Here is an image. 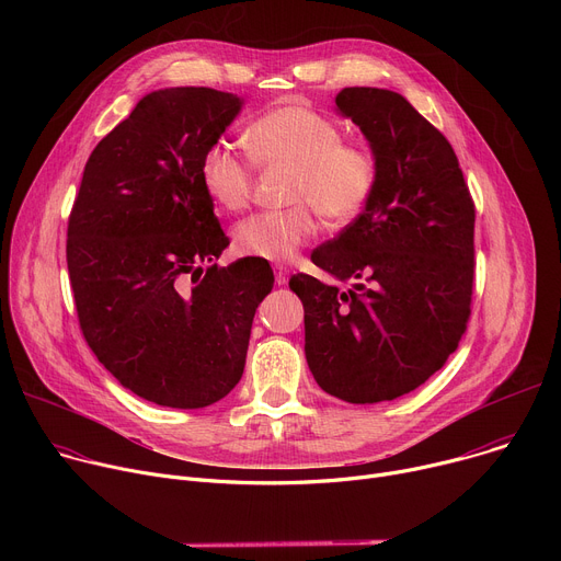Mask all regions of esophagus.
Wrapping results in <instances>:
<instances>
[{
  "instance_id": "1",
  "label": "esophagus",
  "mask_w": 561,
  "mask_h": 561,
  "mask_svg": "<svg viewBox=\"0 0 561 561\" xmlns=\"http://www.w3.org/2000/svg\"><path fill=\"white\" fill-rule=\"evenodd\" d=\"M288 268H284V266H277L275 268V282L279 284V286H284V284H288Z\"/></svg>"
}]
</instances>
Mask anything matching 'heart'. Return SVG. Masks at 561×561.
I'll return each instance as SVG.
<instances>
[{"instance_id":"heart-1","label":"heart","mask_w":561,"mask_h":561,"mask_svg":"<svg viewBox=\"0 0 561 561\" xmlns=\"http://www.w3.org/2000/svg\"><path fill=\"white\" fill-rule=\"evenodd\" d=\"M255 162L264 169L290 171L288 210L260 213L234 228L239 253L288 262L317 232L312 209L331 226L359 217L379 184V157L370 144L346 139L333 117L304 104H284L247 130ZM202 184L224 210H244L255 191V164L230 146L215 144L202 159Z\"/></svg>"}]
</instances>
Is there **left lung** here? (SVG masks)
<instances>
[{"mask_svg":"<svg viewBox=\"0 0 561 561\" xmlns=\"http://www.w3.org/2000/svg\"><path fill=\"white\" fill-rule=\"evenodd\" d=\"M335 104L379 157V184L335 239L312 251L340 283L297 273L306 362L333 397H402L455 353L474 286V202L450 141L402 95L353 87Z\"/></svg>","mask_w":561,"mask_h":561,"instance_id":"8db88e82","label":"left lung"}]
</instances>
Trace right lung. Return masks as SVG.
I'll list each match as a JSON object with an SVG mask.
<instances>
[{"label": "right lung", "mask_w": 561, "mask_h": 561, "mask_svg": "<svg viewBox=\"0 0 561 561\" xmlns=\"http://www.w3.org/2000/svg\"><path fill=\"white\" fill-rule=\"evenodd\" d=\"M239 106L197 87L146 95L91 152L68 217L79 329L124 388L159 407L204 409L237 386L275 284L266 260L213 264L228 237L199 171Z\"/></svg>", "instance_id": "obj_1"}]
</instances>
